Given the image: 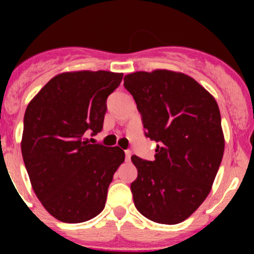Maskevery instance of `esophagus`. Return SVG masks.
Masks as SVG:
<instances>
[{
  "instance_id": "esophagus-1",
  "label": "esophagus",
  "mask_w": 254,
  "mask_h": 254,
  "mask_svg": "<svg viewBox=\"0 0 254 254\" xmlns=\"http://www.w3.org/2000/svg\"><path fill=\"white\" fill-rule=\"evenodd\" d=\"M125 155H126V160H127V161H128L129 160V159H131V151H129V150H126V151H125Z\"/></svg>"
}]
</instances>
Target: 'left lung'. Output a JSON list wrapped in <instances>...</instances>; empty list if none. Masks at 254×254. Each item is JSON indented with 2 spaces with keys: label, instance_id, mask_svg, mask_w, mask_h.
Returning a JSON list of instances; mask_svg holds the SVG:
<instances>
[{
  "label": "left lung",
  "instance_id": "1",
  "mask_svg": "<svg viewBox=\"0 0 254 254\" xmlns=\"http://www.w3.org/2000/svg\"><path fill=\"white\" fill-rule=\"evenodd\" d=\"M145 136L156 141L155 159L131 158L132 182L140 214L159 224H178L193 214L210 193L224 154L216 100L196 80L168 69L125 76Z\"/></svg>",
  "mask_w": 254,
  "mask_h": 254
}]
</instances>
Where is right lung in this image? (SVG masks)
<instances>
[{
	"instance_id": "obj_1",
	"label": "right lung",
	"mask_w": 254,
	"mask_h": 254,
	"mask_svg": "<svg viewBox=\"0 0 254 254\" xmlns=\"http://www.w3.org/2000/svg\"><path fill=\"white\" fill-rule=\"evenodd\" d=\"M122 77L109 71L60 73L26 108L22 159L35 194L60 221L84 223L104 208L125 152L84 136L103 129L108 96Z\"/></svg>"
}]
</instances>
